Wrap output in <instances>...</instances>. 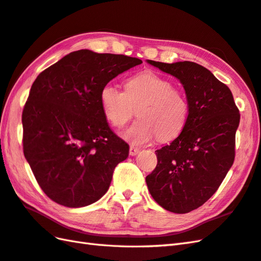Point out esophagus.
<instances>
[{"mask_svg": "<svg viewBox=\"0 0 261 261\" xmlns=\"http://www.w3.org/2000/svg\"><path fill=\"white\" fill-rule=\"evenodd\" d=\"M139 151H141V150H139V148L134 147V146H130V147H129V155H130V156H136V155H138Z\"/></svg>", "mask_w": 261, "mask_h": 261, "instance_id": "1", "label": "esophagus"}]
</instances>
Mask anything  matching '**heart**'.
Listing matches in <instances>:
<instances>
[{
  "label": "heart",
  "instance_id": "obj_1",
  "mask_svg": "<svg viewBox=\"0 0 261 261\" xmlns=\"http://www.w3.org/2000/svg\"><path fill=\"white\" fill-rule=\"evenodd\" d=\"M99 100L106 118L115 127L124 126L136 112L139 118L122 134L135 145L149 143L156 136L162 142L175 138L189 113L184 93L167 79L149 71L127 79L125 92L105 84Z\"/></svg>",
  "mask_w": 261,
  "mask_h": 261
}]
</instances>
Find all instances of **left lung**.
<instances>
[{"label": "left lung", "mask_w": 261, "mask_h": 261, "mask_svg": "<svg viewBox=\"0 0 261 261\" xmlns=\"http://www.w3.org/2000/svg\"><path fill=\"white\" fill-rule=\"evenodd\" d=\"M147 63L179 80L189 113L179 136L156 150V168L146 184L158 205L186 214L211 198L232 166L240 114L229 88L206 67L188 61Z\"/></svg>", "instance_id": "8db88e82"}]
</instances>
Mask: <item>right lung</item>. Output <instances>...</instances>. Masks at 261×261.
I'll list each match as a JSON object with an SVG mask.
<instances>
[{
    "mask_svg": "<svg viewBox=\"0 0 261 261\" xmlns=\"http://www.w3.org/2000/svg\"><path fill=\"white\" fill-rule=\"evenodd\" d=\"M136 57L80 49L43 71L25 103L23 151L44 193L69 208L109 190L129 146L114 134L101 109V87L142 64Z\"/></svg>",
    "mask_w": 261,
    "mask_h": 261,
    "instance_id": "1",
    "label": "right lung"
}]
</instances>
